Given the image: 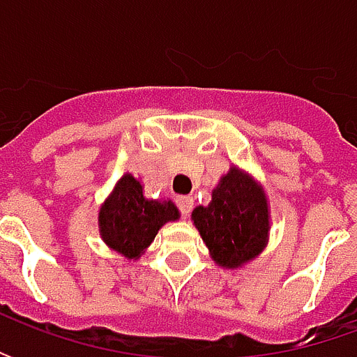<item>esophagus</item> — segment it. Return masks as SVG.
<instances>
[{
    "label": "esophagus",
    "mask_w": 357,
    "mask_h": 357,
    "mask_svg": "<svg viewBox=\"0 0 357 357\" xmlns=\"http://www.w3.org/2000/svg\"><path fill=\"white\" fill-rule=\"evenodd\" d=\"M176 204H178V211L186 216V214L192 211L195 199H192V197H178V199H176Z\"/></svg>",
    "instance_id": "esophagus-1"
}]
</instances>
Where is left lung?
<instances>
[{"label": "left lung", "mask_w": 357, "mask_h": 357, "mask_svg": "<svg viewBox=\"0 0 357 357\" xmlns=\"http://www.w3.org/2000/svg\"><path fill=\"white\" fill-rule=\"evenodd\" d=\"M192 220L220 266H242L266 246V195L246 172L234 167L213 190L211 204L195 208Z\"/></svg>", "instance_id": "obj_1"}]
</instances>
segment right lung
<instances>
[{
    "instance_id": "obj_1",
    "label": "right lung",
    "mask_w": 357,
    "mask_h": 357,
    "mask_svg": "<svg viewBox=\"0 0 357 357\" xmlns=\"http://www.w3.org/2000/svg\"><path fill=\"white\" fill-rule=\"evenodd\" d=\"M176 218L178 208L171 200L144 199L141 183L132 174H125L101 206L99 230L113 250L125 258H139L155 240L158 228Z\"/></svg>"
}]
</instances>
